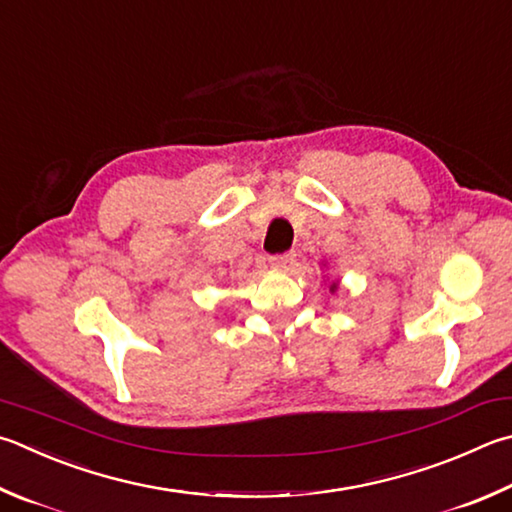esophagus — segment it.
<instances>
[{
    "label": "esophagus",
    "mask_w": 512,
    "mask_h": 512,
    "mask_svg": "<svg viewBox=\"0 0 512 512\" xmlns=\"http://www.w3.org/2000/svg\"><path fill=\"white\" fill-rule=\"evenodd\" d=\"M268 262H271V266H273V268H280V271H284V268L293 266V262H295V253L271 255V257H268Z\"/></svg>",
    "instance_id": "1"
}]
</instances>
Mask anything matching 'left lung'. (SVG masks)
<instances>
[{
    "instance_id": "8db88e82",
    "label": "left lung",
    "mask_w": 512,
    "mask_h": 512,
    "mask_svg": "<svg viewBox=\"0 0 512 512\" xmlns=\"http://www.w3.org/2000/svg\"><path fill=\"white\" fill-rule=\"evenodd\" d=\"M333 288H336V286H331V291H333Z\"/></svg>"
}]
</instances>
